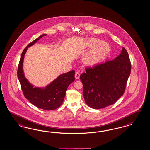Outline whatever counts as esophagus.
Masks as SVG:
<instances>
[{
    "mask_svg": "<svg viewBox=\"0 0 150 150\" xmlns=\"http://www.w3.org/2000/svg\"><path fill=\"white\" fill-rule=\"evenodd\" d=\"M80 74L79 72H76L75 74V77L76 79H79L80 78Z\"/></svg>",
    "mask_w": 150,
    "mask_h": 150,
    "instance_id": "esophagus-1",
    "label": "esophagus"
}]
</instances>
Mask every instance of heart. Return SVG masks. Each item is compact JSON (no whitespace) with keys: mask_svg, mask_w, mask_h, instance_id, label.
Instances as JSON below:
<instances>
[{"mask_svg":"<svg viewBox=\"0 0 150 150\" xmlns=\"http://www.w3.org/2000/svg\"><path fill=\"white\" fill-rule=\"evenodd\" d=\"M88 47H94L85 57V61L89 64H95L104 58L109 53L110 46L107 43L92 38L88 41Z\"/></svg>","mask_w":150,"mask_h":150,"instance_id":"heart-1","label":"heart"}]
</instances>
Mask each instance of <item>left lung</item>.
Returning a JSON list of instances; mask_svg holds the SVG:
<instances>
[{
  "label": "left lung",
  "mask_w": 150,
  "mask_h": 150,
  "mask_svg": "<svg viewBox=\"0 0 150 150\" xmlns=\"http://www.w3.org/2000/svg\"><path fill=\"white\" fill-rule=\"evenodd\" d=\"M131 69L129 56L124 47L114 60L85 69L80 78L87 105L101 109L114 104L125 92Z\"/></svg>",
  "instance_id": "1"
}]
</instances>
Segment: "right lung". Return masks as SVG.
Listing matches in <instances>:
<instances>
[{
    "mask_svg": "<svg viewBox=\"0 0 150 150\" xmlns=\"http://www.w3.org/2000/svg\"><path fill=\"white\" fill-rule=\"evenodd\" d=\"M43 34L29 43L23 50L18 69V77L25 97L37 107L47 110L58 108L63 102L66 91L69 85L75 80V71L72 70L60 75L45 88H33L25 77L23 70L24 55L27 48L35 44Z\"/></svg>",
    "mask_w": 150,
    "mask_h": 150,
    "instance_id": "1",
    "label": "right lung"
}]
</instances>
